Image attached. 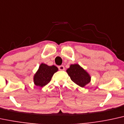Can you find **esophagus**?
<instances>
[{
    "instance_id": "1",
    "label": "esophagus",
    "mask_w": 124,
    "mask_h": 124,
    "mask_svg": "<svg viewBox=\"0 0 124 124\" xmlns=\"http://www.w3.org/2000/svg\"><path fill=\"white\" fill-rule=\"evenodd\" d=\"M58 69H59V70H64L65 69V67H64L63 65H61V66H58Z\"/></svg>"
}]
</instances>
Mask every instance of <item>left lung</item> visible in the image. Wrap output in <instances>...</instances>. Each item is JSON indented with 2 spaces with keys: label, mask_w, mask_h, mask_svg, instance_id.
Listing matches in <instances>:
<instances>
[{
  "label": "left lung",
  "mask_w": 124,
  "mask_h": 124,
  "mask_svg": "<svg viewBox=\"0 0 124 124\" xmlns=\"http://www.w3.org/2000/svg\"><path fill=\"white\" fill-rule=\"evenodd\" d=\"M66 72L71 80L81 87H84L91 81L89 74L78 64L71 65Z\"/></svg>",
  "instance_id": "1"
}]
</instances>
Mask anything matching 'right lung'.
Instances as JSON below:
<instances>
[{
  "label": "right lung",
  "instance_id": "obj_1",
  "mask_svg": "<svg viewBox=\"0 0 124 124\" xmlns=\"http://www.w3.org/2000/svg\"><path fill=\"white\" fill-rule=\"evenodd\" d=\"M58 70V68L54 65L50 66L44 63H41L34 76L35 84L41 87L45 86L50 83L53 74Z\"/></svg>",
  "mask_w": 124,
  "mask_h": 124
}]
</instances>
